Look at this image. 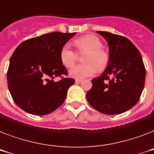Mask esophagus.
<instances>
[{"mask_svg":"<svg viewBox=\"0 0 154 154\" xmlns=\"http://www.w3.org/2000/svg\"><path fill=\"white\" fill-rule=\"evenodd\" d=\"M82 79H77H77L75 80V82L78 84V83H80V82H82Z\"/></svg>","mask_w":154,"mask_h":154,"instance_id":"34e87169","label":"esophagus"}]
</instances>
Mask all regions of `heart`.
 <instances>
[{"label": "heart", "instance_id": "1", "mask_svg": "<svg viewBox=\"0 0 154 154\" xmlns=\"http://www.w3.org/2000/svg\"><path fill=\"white\" fill-rule=\"evenodd\" d=\"M80 52H86L84 57L85 64L76 65L69 70L71 77L81 79L93 77L99 71H103L109 62V55L102 48V43L94 35H86L74 42ZM60 59L66 68L72 67L76 61V54L69 45H65L60 52Z\"/></svg>", "mask_w": 154, "mask_h": 154}]
</instances>
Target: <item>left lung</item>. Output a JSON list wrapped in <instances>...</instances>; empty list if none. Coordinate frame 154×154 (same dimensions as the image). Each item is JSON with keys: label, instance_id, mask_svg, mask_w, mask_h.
Listing matches in <instances>:
<instances>
[{"label": "left lung", "instance_id": "left-lung-1", "mask_svg": "<svg viewBox=\"0 0 154 154\" xmlns=\"http://www.w3.org/2000/svg\"><path fill=\"white\" fill-rule=\"evenodd\" d=\"M97 32L107 42L109 62L100 77L92 80L87 101L102 113L119 114L139 101L146 80L145 65L139 50L128 38L109 32Z\"/></svg>", "mask_w": 154, "mask_h": 154}]
</instances>
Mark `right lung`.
<instances>
[{
	"mask_svg": "<svg viewBox=\"0 0 154 154\" xmlns=\"http://www.w3.org/2000/svg\"><path fill=\"white\" fill-rule=\"evenodd\" d=\"M76 32H53L20 43L9 60L7 80L14 102L25 112L45 115L62 105L74 84L60 59V49Z\"/></svg>",
	"mask_w": 154,
	"mask_h": 154,
	"instance_id": "right-lung-1",
	"label": "right lung"
}]
</instances>
